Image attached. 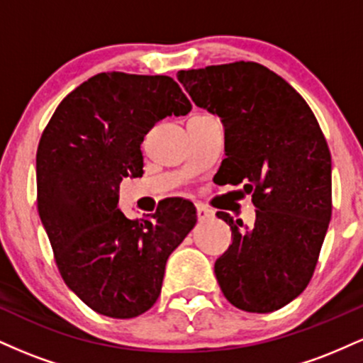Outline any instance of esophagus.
Masks as SVG:
<instances>
[{"label":"esophagus","instance_id":"esophagus-1","mask_svg":"<svg viewBox=\"0 0 363 363\" xmlns=\"http://www.w3.org/2000/svg\"><path fill=\"white\" fill-rule=\"evenodd\" d=\"M196 215H198L199 222H205V220H210L213 216V211L208 210L203 205H196Z\"/></svg>","mask_w":363,"mask_h":363}]
</instances>
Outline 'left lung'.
I'll return each mask as SVG.
<instances>
[{
    "instance_id": "8db88e82",
    "label": "left lung",
    "mask_w": 363,
    "mask_h": 363,
    "mask_svg": "<svg viewBox=\"0 0 363 363\" xmlns=\"http://www.w3.org/2000/svg\"><path fill=\"white\" fill-rule=\"evenodd\" d=\"M198 107L222 119L218 184L252 193V228L225 211L232 244L215 262L225 298L266 314L306 290L331 220V153L314 112L294 86L251 61L177 73Z\"/></svg>"
}]
</instances>
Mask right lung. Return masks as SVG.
<instances>
[{"label": "right lung", "mask_w": 363, "mask_h": 363, "mask_svg": "<svg viewBox=\"0 0 363 363\" xmlns=\"http://www.w3.org/2000/svg\"><path fill=\"white\" fill-rule=\"evenodd\" d=\"M191 102L164 74L99 73L66 95L40 136L37 208L62 280L90 309L129 319L157 302L165 264L196 223L187 199L148 218L118 210L123 177L143 176L141 143Z\"/></svg>", "instance_id": "obj_1"}]
</instances>
